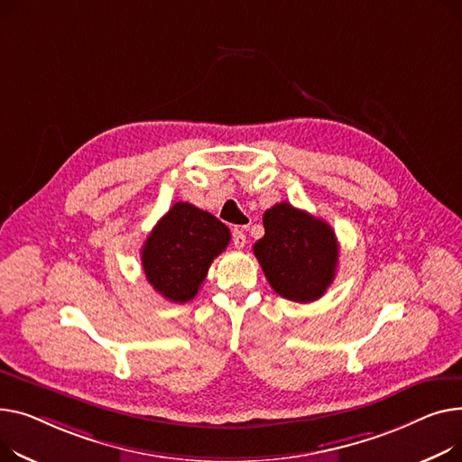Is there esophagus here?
<instances>
[{
	"label": "esophagus",
	"mask_w": 462,
	"mask_h": 462,
	"mask_svg": "<svg viewBox=\"0 0 462 462\" xmlns=\"http://www.w3.org/2000/svg\"><path fill=\"white\" fill-rule=\"evenodd\" d=\"M233 244H235V248H238V250L246 246V235H244L242 227L233 229Z\"/></svg>",
	"instance_id": "esophagus-1"
}]
</instances>
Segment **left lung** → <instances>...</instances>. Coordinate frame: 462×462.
Wrapping results in <instances>:
<instances>
[{
    "mask_svg": "<svg viewBox=\"0 0 462 462\" xmlns=\"http://www.w3.org/2000/svg\"><path fill=\"white\" fill-rule=\"evenodd\" d=\"M263 224L264 236L254 244V254L270 287L292 302L319 300L336 278L334 229L285 201L268 208Z\"/></svg>",
    "mask_w": 462,
    "mask_h": 462,
    "instance_id": "left-lung-1",
    "label": "left lung"
}]
</instances>
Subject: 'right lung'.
<instances>
[{"label": "right lung", "instance_id": "add662e5", "mask_svg": "<svg viewBox=\"0 0 462 462\" xmlns=\"http://www.w3.org/2000/svg\"><path fill=\"white\" fill-rule=\"evenodd\" d=\"M231 240L216 216L189 203H175L162 216L142 248L147 282L166 300L184 304L198 294L208 266Z\"/></svg>", "mask_w": 462, "mask_h": 462}]
</instances>
